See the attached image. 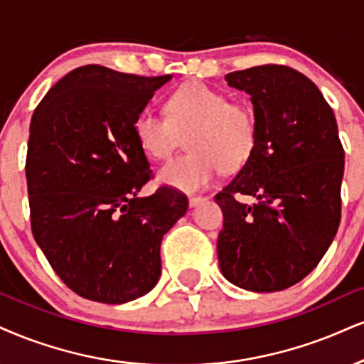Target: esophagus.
<instances>
[{
	"label": "esophagus",
	"mask_w": 364,
	"mask_h": 364,
	"mask_svg": "<svg viewBox=\"0 0 364 364\" xmlns=\"http://www.w3.org/2000/svg\"><path fill=\"white\" fill-rule=\"evenodd\" d=\"M204 200H208V197H203V196H192V197H189V205H191V208H197V205L203 204Z\"/></svg>",
	"instance_id": "1"
}]
</instances>
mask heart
I'll return each mask as SVG.
<instances>
[{
    "label": "heart",
    "mask_w": 364,
    "mask_h": 364,
    "mask_svg": "<svg viewBox=\"0 0 364 364\" xmlns=\"http://www.w3.org/2000/svg\"><path fill=\"white\" fill-rule=\"evenodd\" d=\"M165 113L145 109L134 121V136L150 159L172 155L182 134L191 151L165 164L159 181L194 192L213 182L219 170L240 168L253 155L258 124L253 109L204 82H187L167 97Z\"/></svg>",
    "instance_id": "obj_1"
}]
</instances>
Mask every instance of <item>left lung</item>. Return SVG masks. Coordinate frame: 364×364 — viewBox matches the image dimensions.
Instances as JSON below:
<instances>
[{"label": "left lung", "instance_id": "8db88e82", "mask_svg": "<svg viewBox=\"0 0 364 364\" xmlns=\"http://www.w3.org/2000/svg\"><path fill=\"white\" fill-rule=\"evenodd\" d=\"M226 82L251 96L258 141L214 197L224 216L219 267L240 289H289L317 267L339 228L344 150L336 116L316 84L287 65L236 70ZM240 193L257 203H240Z\"/></svg>", "mask_w": 364, "mask_h": 364}]
</instances>
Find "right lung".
Instances as JSON below:
<instances>
[{
    "label": "right lung",
    "mask_w": 364,
    "mask_h": 364,
    "mask_svg": "<svg viewBox=\"0 0 364 364\" xmlns=\"http://www.w3.org/2000/svg\"><path fill=\"white\" fill-rule=\"evenodd\" d=\"M170 79L77 67L31 116L25 165L31 232L80 297L124 304L148 294L161 273V237L189 208L167 186L138 196L154 172L134 121Z\"/></svg>",
    "instance_id": "right-lung-1"
}]
</instances>
